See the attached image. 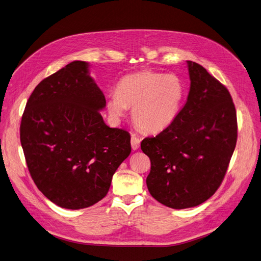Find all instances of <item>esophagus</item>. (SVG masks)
I'll return each mask as SVG.
<instances>
[{
	"label": "esophagus",
	"instance_id": "1",
	"mask_svg": "<svg viewBox=\"0 0 261 261\" xmlns=\"http://www.w3.org/2000/svg\"><path fill=\"white\" fill-rule=\"evenodd\" d=\"M139 145H140V139L135 136V135H132L131 136V147L133 150H137L139 148Z\"/></svg>",
	"mask_w": 261,
	"mask_h": 261
}]
</instances>
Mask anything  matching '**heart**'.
<instances>
[{"mask_svg":"<svg viewBox=\"0 0 261 261\" xmlns=\"http://www.w3.org/2000/svg\"><path fill=\"white\" fill-rule=\"evenodd\" d=\"M184 94V84L178 76L144 70L118 82L116 92L107 98L106 107L113 117L123 116L127 108H132L136 127L147 133H155L176 121Z\"/></svg>","mask_w":261,"mask_h":261,"instance_id":"heart-1","label":"heart"}]
</instances>
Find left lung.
<instances>
[{
    "instance_id": "8db88e82",
    "label": "left lung",
    "mask_w": 261,
    "mask_h": 261,
    "mask_svg": "<svg viewBox=\"0 0 261 261\" xmlns=\"http://www.w3.org/2000/svg\"><path fill=\"white\" fill-rule=\"evenodd\" d=\"M191 88L176 121L140 148L151 160L147 186L159 203L195 207L220 187L236 146V110L228 89L200 64L187 61Z\"/></svg>"
}]
</instances>
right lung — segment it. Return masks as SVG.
Wrapping results in <instances>:
<instances>
[{
	"mask_svg": "<svg viewBox=\"0 0 261 261\" xmlns=\"http://www.w3.org/2000/svg\"><path fill=\"white\" fill-rule=\"evenodd\" d=\"M88 66L73 61L43 79L31 93L19 129L37 188L54 204L74 210L102 200L131 153L129 132L103 121L106 100Z\"/></svg>",
	"mask_w": 261,
	"mask_h": 261,
	"instance_id": "obj_1",
	"label": "right lung"
}]
</instances>
